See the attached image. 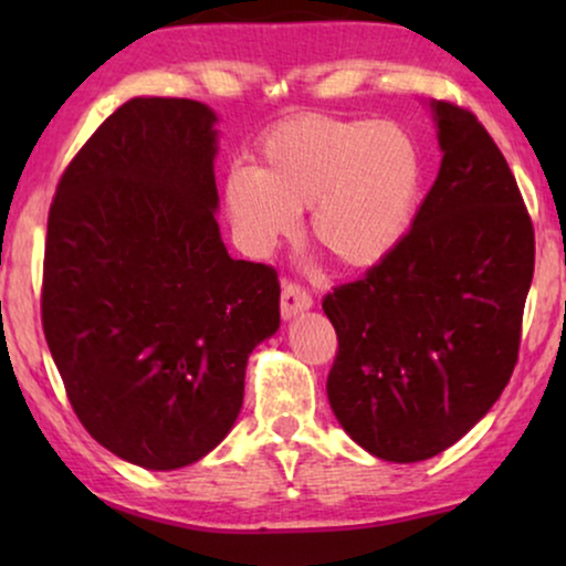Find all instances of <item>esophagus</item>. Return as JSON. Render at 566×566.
I'll return each instance as SVG.
<instances>
[{
	"label": "esophagus",
	"instance_id": "1",
	"mask_svg": "<svg viewBox=\"0 0 566 566\" xmlns=\"http://www.w3.org/2000/svg\"><path fill=\"white\" fill-rule=\"evenodd\" d=\"M314 301L312 296H308V291L304 289V285L298 283H283V296H281V312L285 319H291V316H296L301 312H306L308 306H312Z\"/></svg>",
	"mask_w": 566,
	"mask_h": 566
}]
</instances>
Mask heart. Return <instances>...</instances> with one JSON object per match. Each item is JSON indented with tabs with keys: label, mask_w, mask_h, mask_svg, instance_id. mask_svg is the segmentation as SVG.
I'll return each instance as SVG.
<instances>
[{
	"label": "heart",
	"mask_w": 566,
	"mask_h": 566,
	"mask_svg": "<svg viewBox=\"0 0 566 566\" xmlns=\"http://www.w3.org/2000/svg\"><path fill=\"white\" fill-rule=\"evenodd\" d=\"M258 159L223 180L231 223L252 252L296 234L298 211L312 208L314 244L366 270L397 250L420 208V146L394 123L296 115L262 136Z\"/></svg>",
	"instance_id": "b5f03b06"
}]
</instances>
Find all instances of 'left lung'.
<instances>
[{
	"label": "left lung",
	"instance_id": "left-lung-1",
	"mask_svg": "<svg viewBox=\"0 0 566 566\" xmlns=\"http://www.w3.org/2000/svg\"><path fill=\"white\" fill-rule=\"evenodd\" d=\"M438 180L389 258L322 301L337 332L327 397L384 461L438 455L500 399L521 350L536 237L515 175L467 107L432 103Z\"/></svg>",
	"mask_w": 566,
	"mask_h": 566
}]
</instances>
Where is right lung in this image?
Returning <instances> with one entry per match:
<instances>
[{
    "label": "right lung",
    "instance_id": "right-lung-1",
    "mask_svg": "<svg viewBox=\"0 0 566 566\" xmlns=\"http://www.w3.org/2000/svg\"><path fill=\"white\" fill-rule=\"evenodd\" d=\"M213 123L196 99H128L49 211L45 343L90 436L144 469L188 467L227 438L247 358L281 324L275 268L221 242Z\"/></svg>",
    "mask_w": 566,
    "mask_h": 566
}]
</instances>
